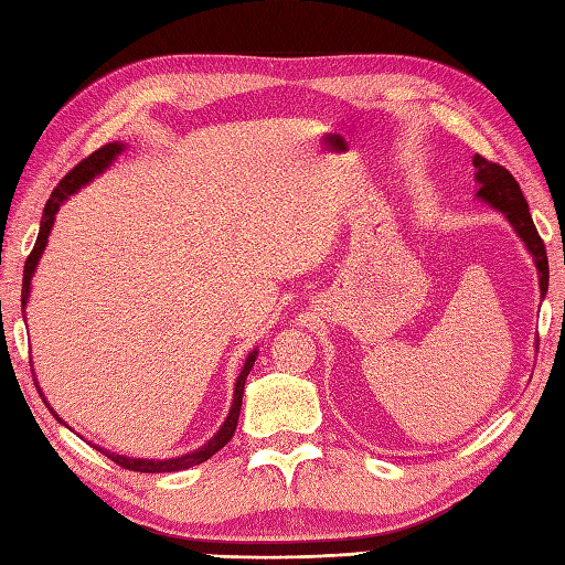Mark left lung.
<instances>
[{
    "mask_svg": "<svg viewBox=\"0 0 565 565\" xmlns=\"http://www.w3.org/2000/svg\"><path fill=\"white\" fill-rule=\"evenodd\" d=\"M472 162H475V168H477L475 179L479 182L477 196L481 201L491 203L493 209H499L508 217V223L515 227L520 239L525 242L530 254L534 256L536 270H540V290H542V297H544L546 295V287H548L546 246H544V242L540 237V232H536V227L532 223L530 205H527L525 196H522L520 184L515 182V177L508 172L503 164H499V162H491L487 158H481L479 153L475 156Z\"/></svg>",
    "mask_w": 565,
    "mask_h": 565,
    "instance_id": "obj_1",
    "label": "left lung"
}]
</instances>
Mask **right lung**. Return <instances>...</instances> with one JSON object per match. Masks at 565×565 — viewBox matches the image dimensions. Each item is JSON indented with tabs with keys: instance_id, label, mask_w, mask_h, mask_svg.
Wrapping results in <instances>:
<instances>
[{
	"instance_id": "obj_1",
	"label": "right lung",
	"mask_w": 565,
	"mask_h": 565,
	"mask_svg": "<svg viewBox=\"0 0 565 565\" xmlns=\"http://www.w3.org/2000/svg\"><path fill=\"white\" fill-rule=\"evenodd\" d=\"M121 153V143H107L103 148L95 150V153H90L88 158L81 160L74 170H68L62 182L54 186L52 196L47 199L45 203V211H43V220H40V232H38V239H35V246L33 252L29 254V258H25V266H23V290H21V305L25 307V299H29V290H31V278H33V270L38 266V258L43 256V249L47 244V235L52 230V223H54V213L60 211V205L66 196H72L76 189H81L84 184H88L90 179L95 174H100L109 162L115 160V156ZM256 362V350L246 356V364L242 369V374L237 379V386H235V403H232V409L230 415L225 419V424L220 426V431L211 438L209 444L201 446L199 450L194 452H186V456L182 458H172V460H134V458H124V456H115V452H107L103 448H98L100 452H105V456L117 462L119 467H124V470H131V472H146V475H156V472H179V470H189V467L194 465H201L203 460L213 458L215 452L223 448L225 444H230V438L235 436V429H237V422H239V409H242V393H244V381L246 376H249V371ZM54 415V409H50ZM57 417V415H54ZM60 419V417H57Z\"/></svg>"
}]
</instances>
